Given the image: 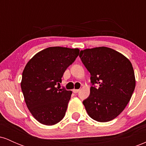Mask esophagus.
I'll return each mask as SVG.
<instances>
[{
    "instance_id": "1",
    "label": "esophagus",
    "mask_w": 146,
    "mask_h": 146,
    "mask_svg": "<svg viewBox=\"0 0 146 146\" xmlns=\"http://www.w3.org/2000/svg\"><path fill=\"white\" fill-rule=\"evenodd\" d=\"M79 91H80V89H73V92L74 93H78Z\"/></svg>"
}]
</instances>
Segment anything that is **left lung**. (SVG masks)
<instances>
[{"mask_svg":"<svg viewBox=\"0 0 146 146\" xmlns=\"http://www.w3.org/2000/svg\"><path fill=\"white\" fill-rule=\"evenodd\" d=\"M79 56L91 75L90 95L83 101L87 113L97 121H111L124 110L135 90L131 62L105 46L86 48Z\"/></svg>","mask_w":146,"mask_h":146,"instance_id":"1","label":"left lung"}]
</instances>
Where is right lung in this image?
Listing matches in <instances>:
<instances>
[{"instance_id": "1", "label": "right lung", "mask_w": 146, "mask_h": 146, "mask_svg": "<svg viewBox=\"0 0 146 146\" xmlns=\"http://www.w3.org/2000/svg\"><path fill=\"white\" fill-rule=\"evenodd\" d=\"M79 52L78 48L48 47L35 55L25 66L21 89L28 109L40 123L54 125L64 117L72 91L56 85Z\"/></svg>"}]
</instances>
